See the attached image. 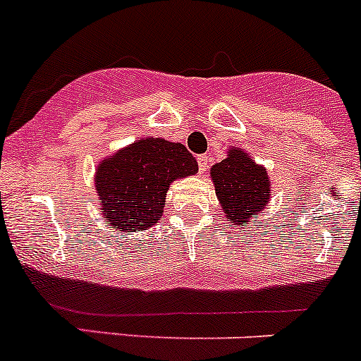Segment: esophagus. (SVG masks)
I'll return each mask as SVG.
<instances>
[{
  "label": "esophagus",
  "instance_id": "esophagus-1",
  "mask_svg": "<svg viewBox=\"0 0 361 361\" xmlns=\"http://www.w3.org/2000/svg\"><path fill=\"white\" fill-rule=\"evenodd\" d=\"M207 166H209V157L207 155H198V170H200V173H204Z\"/></svg>",
  "mask_w": 361,
  "mask_h": 361
}]
</instances>
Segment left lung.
<instances>
[{
	"label": "left lung",
	"mask_w": 361,
	"mask_h": 361,
	"mask_svg": "<svg viewBox=\"0 0 361 361\" xmlns=\"http://www.w3.org/2000/svg\"><path fill=\"white\" fill-rule=\"evenodd\" d=\"M211 177L224 213L236 226L252 220L269 202V175L240 148L229 150L227 159L214 164Z\"/></svg>",
	"instance_id": "obj_1"
}]
</instances>
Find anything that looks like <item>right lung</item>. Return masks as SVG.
<instances>
[{
	"label": "right lung",
	"instance_id": "1",
	"mask_svg": "<svg viewBox=\"0 0 361 361\" xmlns=\"http://www.w3.org/2000/svg\"><path fill=\"white\" fill-rule=\"evenodd\" d=\"M197 159L180 143L147 137L105 159L97 171L102 214L116 229L147 231L163 216L171 180L193 175Z\"/></svg>",
	"mask_w": 361,
	"mask_h": 361
}]
</instances>
